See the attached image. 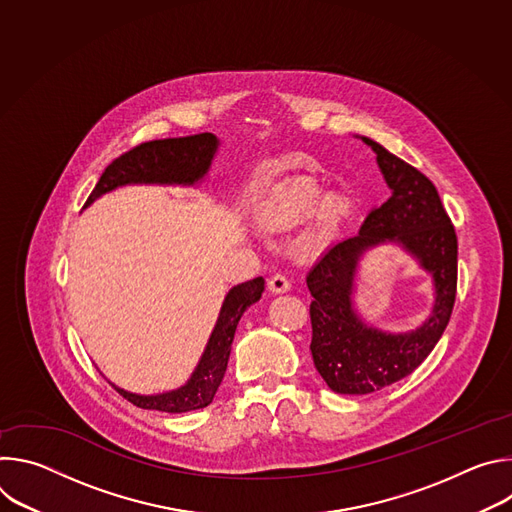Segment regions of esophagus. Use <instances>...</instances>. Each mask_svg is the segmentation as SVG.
<instances>
[{"label": "esophagus", "instance_id": "esophagus-1", "mask_svg": "<svg viewBox=\"0 0 512 512\" xmlns=\"http://www.w3.org/2000/svg\"><path fill=\"white\" fill-rule=\"evenodd\" d=\"M267 287H269V291L271 294H285V291H289V287H291V283L287 281V277L285 275H273L269 281H267Z\"/></svg>", "mask_w": 512, "mask_h": 512}]
</instances>
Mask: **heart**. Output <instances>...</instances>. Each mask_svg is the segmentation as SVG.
<instances>
[{"label": "heart", "instance_id": "heart-1", "mask_svg": "<svg viewBox=\"0 0 512 512\" xmlns=\"http://www.w3.org/2000/svg\"><path fill=\"white\" fill-rule=\"evenodd\" d=\"M354 204L344 194H328L314 180H298L277 192L259 212L261 225L271 233H289L318 216L312 245H330L350 218Z\"/></svg>", "mask_w": 512, "mask_h": 512}]
</instances>
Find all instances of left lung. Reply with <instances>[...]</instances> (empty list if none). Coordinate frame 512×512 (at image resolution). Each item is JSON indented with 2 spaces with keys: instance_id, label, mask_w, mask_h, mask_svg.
Masks as SVG:
<instances>
[{
  "instance_id": "left-lung-1",
  "label": "left lung",
  "mask_w": 512,
  "mask_h": 512,
  "mask_svg": "<svg viewBox=\"0 0 512 512\" xmlns=\"http://www.w3.org/2000/svg\"><path fill=\"white\" fill-rule=\"evenodd\" d=\"M377 154L391 190L358 235L338 241L308 273L314 296L312 356L326 385L340 395H369L411 375L442 338L456 302L458 239L435 186L381 143L358 137ZM393 244L432 275L434 306L413 331L389 333L371 327L355 308V277L369 250Z\"/></svg>"
}]
</instances>
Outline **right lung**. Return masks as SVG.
Listing matches in <instances>:
<instances>
[{
    "instance_id": "add662e5",
    "label": "right lung",
    "mask_w": 512,
    "mask_h": 512,
    "mask_svg": "<svg viewBox=\"0 0 512 512\" xmlns=\"http://www.w3.org/2000/svg\"><path fill=\"white\" fill-rule=\"evenodd\" d=\"M218 145H221V139L214 133L141 143L107 166L85 206H91L97 198L121 186H198L212 166ZM263 289V277H255L229 289L196 369L182 387L158 395H137L111 385L141 409L186 413L210 405L227 373L237 324L245 310L261 300Z\"/></svg>"
}]
</instances>
